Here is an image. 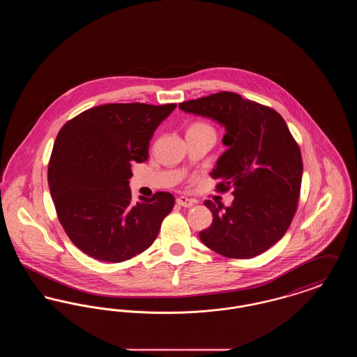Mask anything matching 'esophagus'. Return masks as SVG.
<instances>
[{"mask_svg":"<svg viewBox=\"0 0 357 357\" xmlns=\"http://www.w3.org/2000/svg\"><path fill=\"white\" fill-rule=\"evenodd\" d=\"M176 204L182 206V207H192L197 202L194 199H188L186 197H181V198L176 199Z\"/></svg>","mask_w":357,"mask_h":357,"instance_id":"esophagus-1","label":"esophagus"}]
</instances>
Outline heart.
<instances>
[{"label":"heart","instance_id":"1","mask_svg":"<svg viewBox=\"0 0 357 357\" xmlns=\"http://www.w3.org/2000/svg\"><path fill=\"white\" fill-rule=\"evenodd\" d=\"M190 128H192V130H204V131H211L213 132V128L208 124H206V123H195Z\"/></svg>","mask_w":357,"mask_h":357}]
</instances>
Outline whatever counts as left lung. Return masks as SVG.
<instances>
[{
    "instance_id": "8db88e82",
    "label": "left lung",
    "mask_w": 357,
    "mask_h": 357,
    "mask_svg": "<svg viewBox=\"0 0 357 357\" xmlns=\"http://www.w3.org/2000/svg\"><path fill=\"white\" fill-rule=\"evenodd\" d=\"M179 108L226 128L222 142L229 149L210 175L220 181L217 191L233 188L234 201L230 207L204 201L213 222L201 241L227 258L266 252L287 233L300 198L303 158L285 120L271 107L226 91Z\"/></svg>"
}]
</instances>
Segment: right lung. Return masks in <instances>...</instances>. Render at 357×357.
Wrapping results in <instances>:
<instances>
[{"label":"right lung","instance_id":"obj_1","mask_svg":"<svg viewBox=\"0 0 357 357\" xmlns=\"http://www.w3.org/2000/svg\"><path fill=\"white\" fill-rule=\"evenodd\" d=\"M176 104L114 102L89 108L59 131L48 165L57 218L85 255L123 262L153 245L175 198L131 201V165L149 159L153 131Z\"/></svg>","mask_w":357,"mask_h":357}]
</instances>
